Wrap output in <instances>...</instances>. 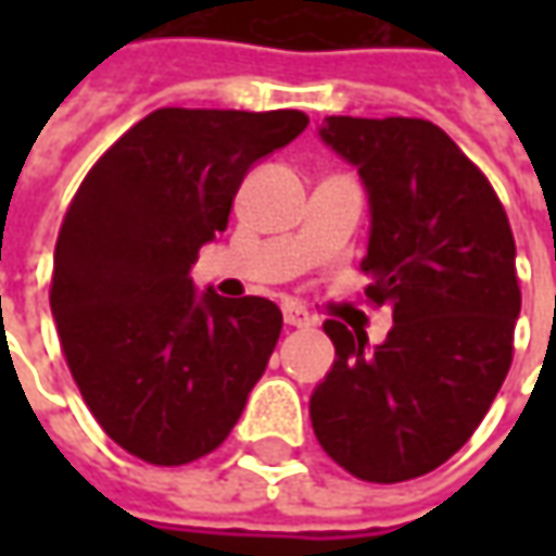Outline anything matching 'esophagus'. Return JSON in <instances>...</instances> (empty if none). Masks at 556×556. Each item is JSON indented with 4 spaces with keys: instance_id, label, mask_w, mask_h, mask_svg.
I'll return each instance as SVG.
<instances>
[{
    "instance_id": "obj_1",
    "label": "esophagus",
    "mask_w": 556,
    "mask_h": 556,
    "mask_svg": "<svg viewBox=\"0 0 556 556\" xmlns=\"http://www.w3.org/2000/svg\"><path fill=\"white\" fill-rule=\"evenodd\" d=\"M285 321H288L290 328H309V325H315V318L303 306H285Z\"/></svg>"
}]
</instances>
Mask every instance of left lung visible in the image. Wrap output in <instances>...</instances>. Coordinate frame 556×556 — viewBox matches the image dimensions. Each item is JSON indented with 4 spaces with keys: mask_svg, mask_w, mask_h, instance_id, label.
Segmentation results:
<instances>
[{
    "mask_svg": "<svg viewBox=\"0 0 556 556\" xmlns=\"http://www.w3.org/2000/svg\"><path fill=\"white\" fill-rule=\"evenodd\" d=\"M321 139L358 166L371 201L365 296L393 331L325 321L333 368L309 399L315 439L365 482H402L452 458L514 362L517 244L495 188L437 123L328 117Z\"/></svg>",
    "mask_w": 556,
    "mask_h": 556,
    "instance_id": "1",
    "label": "left lung"
}]
</instances>
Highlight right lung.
<instances>
[{
  "mask_svg": "<svg viewBox=\"0 0 556 556\" xmlns=\"http://www.w3.org/2000/svg\"><path fill=\"white\" fill-rule=\"evenodd\" d=\"M303 111L161 108L86 173L54 244L61 353L101 430L179 467L219 448L281 337L263 296L194 293L198 250L228 225L247 169L306 129Z\"/></svg>",
  "mask_w": 556,
  "mask_h": 556,
  "instance_id": "1",
  "label": "right lung"
}]
</instances>
